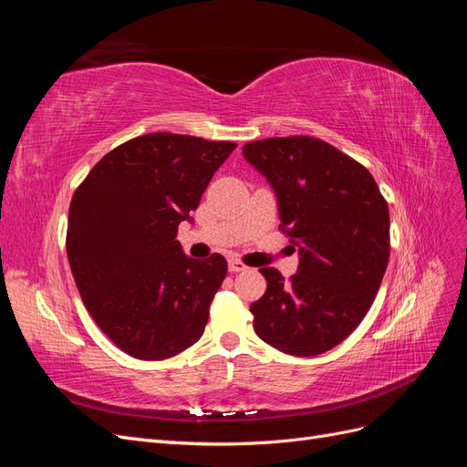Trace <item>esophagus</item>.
<instances>
[{
  "label": "esophagus",
  "instance_id": "obj_1",
  "mask_svg": "<svg viewBox=\"0 0 467 467\" xmlns=\"http://www.w3.org/2000/svg\"><path fill=\"white\" fill-rule=\"evenodd\" d=\"M228 268H230V273H242V271H245V265L239 261V259H230V263H228Z\"/></svg>",
  "mask_w": 467,
  "mask_h": 467
}]
</instances>
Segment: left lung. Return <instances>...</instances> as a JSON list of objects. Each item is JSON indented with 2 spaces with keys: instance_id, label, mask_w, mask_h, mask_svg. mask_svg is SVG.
<instances>
[{
  "instance_id": "8db88e82",
  "label": "left lung",
  "mask_w": 467,
  "mask_h": 467,
  "mask_svg": "<svg viewBox=\"0 0 467 467\" xmlns=\"http://www.w3.org/2000/svg\"><path fill=\"white\" fill-rule=\"evenodd\" d=\"M278 201L280 230L298 247L288 282L265 266L253 327L292 357L327 352L358 327L389 259V210L368 169L312 136L266 138L244 146Z\"/></svg>"
}]
</instances>
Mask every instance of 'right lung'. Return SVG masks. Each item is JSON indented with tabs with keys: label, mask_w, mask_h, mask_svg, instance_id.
Masks as SVG:
<instances>
[{
	"label": "right lung",
	"mask_w": 467,
	"mask_h": 467,
	"mask_svg": "<svg viewBox=\"0 0 467 467\" xmlns=\"http://www.w3.org/2000/svg\"><path fill=\"white\" fill-rule=\"evenodd\" d=\"M234 142L155 132L129 140L76 189L66 251L88 312L112 343L140 360L194 345L228 273L220 255L196 261L177 242Z\"/></svg>",
	"instance_id": "1"
}]
</instances>
